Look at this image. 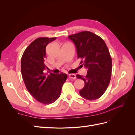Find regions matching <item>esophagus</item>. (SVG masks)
<instances>
[{"label": "esophagus", "instance_id": "obj_1", "mask_svg": "<svg viewBox=\"0 0 135 135\" xmlns=\"http://www.w3.org/2000/svg\"><path fill=\"white\" fill-rule=\"evenodd\" d=\"M69 78L73 79H75L76 78V75L74 74H70L69 75Z\"/></svg>", "mask_w": 135, "mask_h": 135}]
</instances>
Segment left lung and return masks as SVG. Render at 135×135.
Returning <instances> with one entry per match:
<instances>
[{
  "mask_svg": "<svg viewBox=\"0 0 135 135\" xmlns=\"http://www.w3.org/2000/svg\"><path fill=\"white\" fill-rule=\"evenodd\" d=\"M68 38L75 45L80 66L87 69L85 76L76 75L85 83L79 91L80 96L88 100L99 99L107 90L111 79L112 61L107 44L99 36L88 31Z\"/></svg>",
  "mask_w": 135,
  "mask_h": 135,
  "instance_id": "left-lung-1",
  "label": "left lung"
}]
</instances>
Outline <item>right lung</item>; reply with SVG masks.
Masks as SVG:
<instances>
[{
	"label": "right lung",
	"instance_id": "add662e5",
	"mask_svg": "<svg viewBox=\"0 0 135 135\" xmlns=\"http://www.w3.org/2000/svg\"><path fill=\"white\" fill-rule=\"evenodd\" d=\"M56 39H36L26 48L21 58V74L27 91L36 101L43 104H52L59 99L68 77L63 73L46 75L43 71L47 68L44 64L46 46Z\"/></svg>",
	"mask_w": 135,
	"mask_h": 135
}]
</instances>
